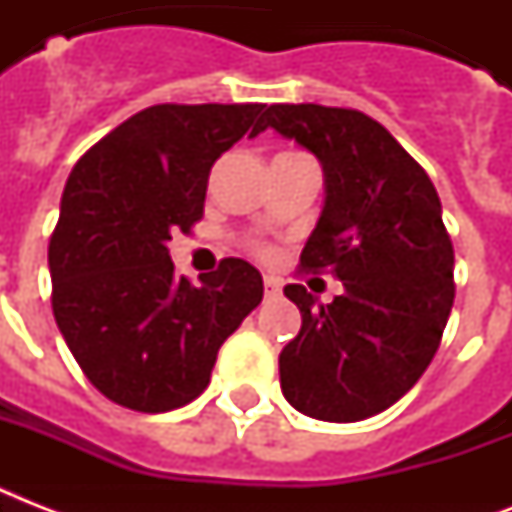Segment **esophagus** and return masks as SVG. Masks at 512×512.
Returning a JSON list of instances; mask_svg holds the SVG:
<instances>
[{
  "instance_id": "34e87169",
  "label": "esophagus",
  "mask_w": 512,
  "mask_h": 512,
  "mask_svg": "<svg viewBox=\"0 0 512 512\" xmlns=\"http://www.w3.org/2000/svg\"><path fill=\"white\" fill-rule=\"evenodd\" d=\"M263 284H265V295L268 297H276L281 292V279H276V276H265Z\"/></svg>"
}]
</instances>
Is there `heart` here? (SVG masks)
I'll return each mask as SVG.
<instances>
[{"instance_id":"obj_1","label":"heart","mask_w":512,"mask_h":512,"mask_svg":"<svg viewBox=\"0 0 512 512\" xmlns=\"http://www.w3.org/2000/svg\"><path fill=\"white\" fill-rule=\"evenodd\" d=\"M257 252H260L263 257H271V247H265V244H260V247H257Z\"/></svg>"}]
</instances>
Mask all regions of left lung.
Masks as SVG:
<instances>
[{"label":"left lung","mask_w":512,"mask_h":512,"mask_svg":"<svg viewBox=\"0 0 512 512\" xmlns=\"http://www.w3.org/2000/svg\"><path fill=\"white\" fill-rule=\"evenodd\" d=\"M265 127L319 156L327 201L300 273H332L345 287L319 308L303 284L284 287L303 327L281 350V390L316 420H366L420 380L452 313L441 199L401 143L356 108L276 103L257 122Z\"/></svg>","instance_id":"8db88e82"}]
</instances>
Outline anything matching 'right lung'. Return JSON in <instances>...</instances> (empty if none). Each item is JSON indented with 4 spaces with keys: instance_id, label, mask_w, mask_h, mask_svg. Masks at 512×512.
Returning a JSON list of instances; mask_svg holds the SVG:
<instances>
[{
    "instance_id": "right-lung-1",
    "label": "right lung",
    "mask_w": 512,
    "mask_h": 512,
    "mask_svg": "<svg viewBox=\"0 0 512 512\" xmlns=\"http://www.w3.org/2000/svg\"><path fill=\"white\" fill-rule=\"evenodd\" d=\"M263 103H159L100 138L68 175L50 236L52 313L84 377L114 404L159 414L209 385L217 350L263 300V276L225 257L201 287L167 241L204 215L212 164L257 135Z\"/></svg>"
}]
</instances>
